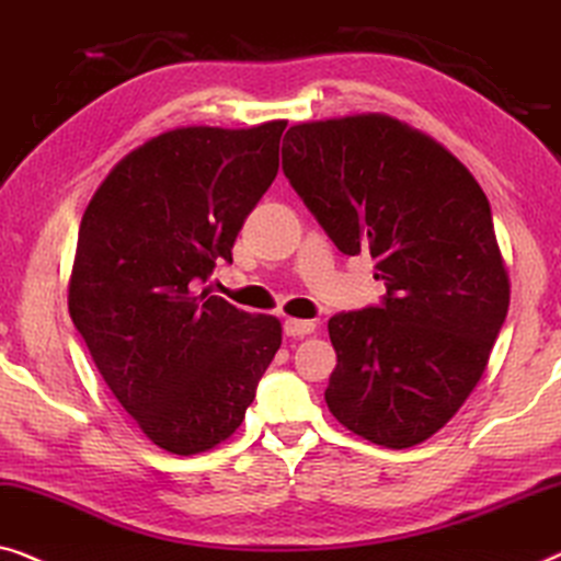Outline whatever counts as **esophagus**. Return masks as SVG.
Masks as SVG:
<instances>
[{
  "label": "esophagus",
  "instance_id": "1",
  "mask_svg": "<svg viewBox=\"0 0 561 561\" xmlns=\"http://www.w3.org/2000/svg\"><path fill=\"white\" fill-rule=\"evenodd\" d=\"M314 333V322L312 320H297V318H287L284 320V335L289 337H305Z\"/></svg>",
  "mask_w": 561,
  "mask_h": 561
}]
</instances>
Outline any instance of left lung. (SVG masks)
Segmentation results:
<instances>
[{"label": "left lung", "instance_id": "obj_1", "mask_svg": "<svg viewBox=\"0 0 561 561\" xmlns=\"http://www.w3.org/2000/svg\"><path fill=\"white\" fill-rule=\"evenodd\" d=\"M282 170L343 254L368 251L378 307L328 322V409L353 435L404 449L476 389L508 312L491 203L427 134L386 114L289 126Z\"/></svg>", "mask_w": 561, "mask_h": 561}]
</instances>
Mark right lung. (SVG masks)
Wrapping results in <instances>:
<instances>
[{"mask_svg": "<svg viewBox=\"0 0 561 561\" xmlns=\"http://www.w3.org/2000/svg\"><path fill=\"white\" fill-rule=\"evenodd\" d=\"M284 126L164 131L116 162L83 213L70 318L119 404L172 455L231 437L282 345L277 318L195 287L233 262L277 178Z\"/></svg>", "mask_w": 561, "mask_h": 561, "instance_id": "right-lung-1", "label": "right lung"}]
</instances>
